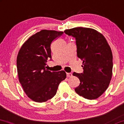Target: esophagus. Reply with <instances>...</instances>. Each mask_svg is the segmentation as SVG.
<instances>
[{
	"mask_svg": "<svg viewBox=\"0 0 124 124\" xmlns=\"http://www.w3.org/2000/svg\"><path fill=\"white\" fill-rule=\"evenodd\" d=\"M66 75H67V77H72V76H73V75H72V74L70 73H67Z\"/></svg>",
	"mask_w": 124,
	"mask_h": 124,
	"instance_id": "esophagus-1",
	"label": "esophagus"
}]
</instances>
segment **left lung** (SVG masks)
<instances>
[{"label": "left lung", "mask_w": 124, "mask_h": 124, "mask_svg": "<svg viewBox=\"0 0 124 124\" xmlns=\"http://www.w3.org/2000/svg\"><path fill=\"white\" fill-rule=\"evenodd\" d=\"M76 39L77 56L83 61L82 73L74 72L80 84L75 89L78 95L95 100L105 92L112 76L113 55L104 35L90 28L74 27L64 31Z\"/></svg>", "instance_id": "obj_1"}]
</instances>
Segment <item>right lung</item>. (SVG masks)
<instances>
[{"label":"right lung","mask_w":124,"mask_h":124,"mask_svg":"<svg viewBox=\"0 0 124 124\" xmlns=\"http://www.w3.org/2000/svg\"><path fill=\"white\" fill-rule=\"evenodd\" d=\"M63 32L43 30L30 37L19 51L16 59L19 80L23 90L32 101L43 102L57 93L65 71H50L46 62L51 59L50 45Z\"/></svg>","instance_id":"add662e5"}]
</instances>
